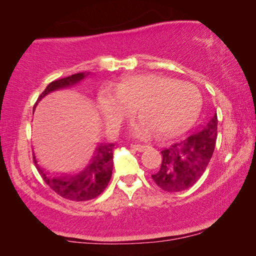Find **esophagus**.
<instances>
[{
	"label": "esophagus",
	"instance_id": "esophagus-1",
	"mask_svg": "<svg viewBox=\"0 0 256 256\" xmlns=\"http://www.w3.org/2000/svg\"><path fill=\"white\" fill-rule=\"evenodd\" d=\"M131 148L134 149L136 151H138V152H142V151L146 150V148H148V146H144V144H131Z\"/></svg>",
	"mask_w": 256,
	"mask_h": 256
}]
</instances>
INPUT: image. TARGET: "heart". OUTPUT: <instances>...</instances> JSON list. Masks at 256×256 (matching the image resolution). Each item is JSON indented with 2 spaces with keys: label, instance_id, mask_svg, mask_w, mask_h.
Masks as SVG:
<instances>
[{
  "label": "heart",
  "instance_id": "b5f03b06",
  "mask_svg": "<svg viewBox=\"0 0 256 256\" xmlns=\"http://www.w3.org/2000/svg\"><path fill=\"white\" fill-rule=\"evenodd\" d=\"M200 102L198 90L190 82L159 73L123 76L114 86L102 84L96 94V106L108 132H118L136 110L138 116L130 123L128 131L142 140L158 131L164 136L185 131L196 118Z\"/></svg>",
  "mask_w": 256,
  "mask_h": 256
}]
</instances>
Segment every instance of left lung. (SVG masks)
Listing matches in <instances>:
<instances>
[{"instance_id": "obj_1", "label": "left lung", "mask_w": 256, "mask_h": 256, "mask_svg": "<svg viewBox=\"0 0 256 256\" xmlns=\"http://www.w3.org/2000/svg\"><path fill=\"white\" fill-rule=\"evenodd\" d=\"M216 128L218 118L214 110L198 132L162 150L160 170L151 175L154 183L166 192H180L196 184L214 154Z\"/></svg>"}]
</instances>
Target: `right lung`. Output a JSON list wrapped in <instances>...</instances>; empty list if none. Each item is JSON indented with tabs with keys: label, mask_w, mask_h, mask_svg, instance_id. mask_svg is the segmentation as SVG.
Segmentation results:
<instances>
[{
	"label": "right lung",
	"mask_w": 256,
	"mask_h": 256,
	"mask_svg": "<svg viewBox=\"0 0 256 256\" xmlns=\"http://www.w3.org/2000/svg\"><path fill=\"white\" fill-rule=\"evenodd\" d=\"M86 76L88 74H86V72H81L50 82L38 97L37 102H40L50 92L76 84L84 79ZM112 148H114L112 144L97 146L84 166L73 174L53 175L40 168L34 157V162L45 183L58 196L71 201H88L102 194L110 183L112 164H114L112 162Z\"/></svg>",
	"instance_id": "add662e5"
}]
</instances>
